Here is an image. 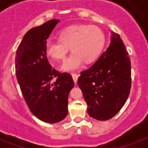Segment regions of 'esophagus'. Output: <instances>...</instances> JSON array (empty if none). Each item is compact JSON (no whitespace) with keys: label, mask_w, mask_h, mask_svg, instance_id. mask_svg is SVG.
I'll return each instance as SVG.
<instances>
[{"label":"esophagus","mask_w":148,"mask_h":148,"mask_svg":"<svg viewBox=\"0 0 148 148\" xmlns=\"http://www.w3.org/2000/svg\"><path fill=\"white\" fill-rule=\"evenodd\" d=\"M71 75H72L73 79H74V82L76 83L77 82V79H78L79 75L77 74V73H71Z\"/></svg>","instance_id":"obj_1"}]
</instances>
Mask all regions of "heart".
Returning a JSON list of instances; mask_svg holds the SVG:
<instances>
[{"instance_id":"heart-1","label":"heart","mask_w":148,"mask_h":148,"mask_svg":"<svg viewBox=\"0 0 148 148\" xmlns=\"http://www.w3.org/2000/svg\"><path fill=\"white\" fill-rule=\"evenodd\" d=\"M58 41H49L46 53L55 60H64L69 51H72L62 64V69L71 71L81 66L83 62L89 64L96 60L105 42L104 32L96 26L79 25L62 30Z\"/></svg>"}]
</instances>
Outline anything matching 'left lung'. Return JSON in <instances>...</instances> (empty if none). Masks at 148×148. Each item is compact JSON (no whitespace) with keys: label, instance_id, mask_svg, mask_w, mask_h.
I'll return each instance as SVG.
<instances>
[{"label":"left lung","instance_id":"left-lung-1","mask_svg":"<svg viewBox=\"0 0 148 148\" xmlns=\"http://www.w3.org/2000/svg\"><path fill=\"white\" fill-rule=\"evenodd\" d=\"M80 74L77 84L87 104L88 114L97 120L116 115L131 89L130 59L118 34L113 33L107 51Z\"/></svg>","mask_w":148,"mask_h":148}]
</instances>
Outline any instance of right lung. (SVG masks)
<instances>
[{
  "instance_id": "add662e5",
  "label": "right lung",
  "mask_w": 148,
  "mask_h": 148,
  "mask_svg": "<svg viewBox=\"0 0 148 148\" xmlns=\"http://www.w3.org/2000/svg\"><path fill=\"white\" fill-rule=\"evenodd\" d=\"M60 21L53 19L26 33L16 50L17 81L30 111L40 120L56 123L68 114L72 77L52 68L46 53V40Z\"/></svg>"
}]
</instances>
